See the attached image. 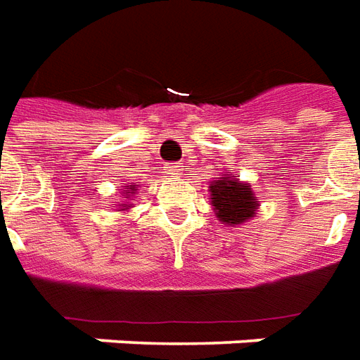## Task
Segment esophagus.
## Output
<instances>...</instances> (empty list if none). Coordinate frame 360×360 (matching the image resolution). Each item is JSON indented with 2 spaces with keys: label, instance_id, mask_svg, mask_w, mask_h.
Returning <instances> with one entry per match:
<instances>
[{
  "label": "esophagus",
  "instance_id": "1",
  "mask_svg": "<svg viewBox=\"0 0 360 360\" xmlns=\"http://www.w3.org/2000/svg\"><path fill=\"white\" fill-rule=\"evenodd\" d=\"M165 170H167V174H172V176H178L180 172H182V168H180V165H176V162H172V165H168V167H165Z\"/></svg>",
  "mask_w": 360,
  "mask_h": 360
}]
</instances>
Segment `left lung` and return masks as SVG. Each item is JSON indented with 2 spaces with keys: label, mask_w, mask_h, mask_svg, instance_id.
Wrapping results in <instances>:
<instances>
[{
  "label": "left lung",
  "mask_w": 360,
  "mask_h": 360,
  "mask_svg": "<svg viewBox=\"0 0 360 360\" xmlns=\"http://www.w3.org/2000/svg\"><path fill=\"white\" fill-rule=\"evenodd\" d=\"M209 192L217 219L229 226L242 225L250 217L256 215L259 207L252 186L244 184L238 178H229V174L213 180L209 184Z\"/></svg>",
  "instance_id": "obj_1"
}]
</instances>
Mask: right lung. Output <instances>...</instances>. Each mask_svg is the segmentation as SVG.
Segmentation results:
<instances>
[{
	"label": "right lung",
	"instance_id": "add662e5",
	"mask_svg": "<svg viewBox=\"0 0 360 360\" xmlns=\"http://www.w3.org/2000/svg\"><path fill=\"white\" fill-rule=\"evenodd\" d=\"M124 193H126V195H131V193H135V186L131 184V186H124ZM131 207V205H129V203H120V211H127V209Z\"/></svg>",
	"mask_w": 360,
	"mask_h": 360
}]
</instances>
